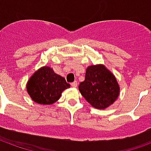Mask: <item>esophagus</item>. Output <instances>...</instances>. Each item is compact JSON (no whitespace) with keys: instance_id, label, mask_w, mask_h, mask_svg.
Instances as JSON below:
<instances>
[{"instance_id":"1","label":"esophagus","mask_w":151,"mask_h":151,"mask_svg":"<svg viewBox=\"0 0 151 151\" xmlns=\"http://www.w3.org/2000/svg\"><path fill=\"white\" fill-rule=\"evenodd\" d=\"M71 86H72V87H74V88H76V87L78 86V82H73V83H71Z\"/></svg>"}]
</instances>
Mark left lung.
I'll return each instance as SVG.
<instances>
[{
  "instance_id": "left-lung-1",
  "label": "left lung",
  "mask_w": 151,
  "mask_h": 151,
  "mask_svg": "<svg viewBox=\"0 0 151 151\" xmlns=\"http://www.w3.org/2000/svg\"><path fill=\"white\" fill-rule=\"evenodd\" d=\"M78 89L86 100L96 109L108 108L120 95L116 77L101 64L86 68L85 80L80 83Z\"/></svg>"
}]
</instances>
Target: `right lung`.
Listing matches in <instances>:
<instances>
[{
    "label": "right lung",
    "instance_id": "add662e5",
    "mask_svg": "<svg viewBox=\"0 0 151 151\" xmlns=\"http://www.w3.org/2000/svg\"><path fill=\"white\" fill-rule=\"evenodd\" d=\"M69 87L65 79L56 74L50 66H43L36 70L27 83V91L31 99L43 105L54 104Z\"/></svg>",
    "mask_w": 151,
    "mask_h": 151
}]
</instances>
